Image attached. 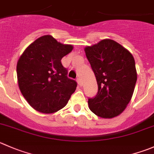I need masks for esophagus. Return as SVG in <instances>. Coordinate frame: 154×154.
Here are the masks:
<instances>
[{
    "instance_id": "esophagus-1",
    "label": "esophagus",
    "mask_w": 154,
    "mask_h": 154,
    "mask_svg": "<svg viewBox=\"0 0 154 154\" xmlns=\"http://www.w3.org/2000/svg\"><path fill=\"white\" fill-rule=\"evenodd\" d=\"M77 83H78L79 86H82V84H83V83H82L81 80H80V78H77Z\"/></svg>"
}]
</instances>
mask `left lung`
I'll return each mask as SVG.
<instances>
[{
	"label": "left lung",
	"mask_w": 154,
	"mask_h": 154,
	"mask_svg": "<svg viewBox=\"0 0 154 154\" xmlns=\"http://www.w3.org/2000/svg\"><path fill=\"white\" fill-rule=\"evenodd\" d=\"M84 51L98 87L95 98L88 100L89 109L101 118L117 117L126 109L135 89L137 71L133 56L110 39L87 46Z\"/></svg>",
	"instance_id": "1"
}]
</instances>
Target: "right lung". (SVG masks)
Wrapping results in <instances>:
<instances>
[{
    "label": "right lung",
    "mask_w": 154,
    "mask_h": 154,
    "mask_svg": "<svg viewBox=\"0 0 154 154\" xmlns=\"http://www.w3.org/2000/svg\"><path fill=\"white\" fill-rule=\"evenodd\" d=\"M73 46L58 42L51 35L37 38L25 50L16 65L18 84L24 98L37 111L52 113L63 108L77 88L68 78L62 58Z\"/></svg>",
    "instance_id": "right-lung-1"
}]
</instances>
